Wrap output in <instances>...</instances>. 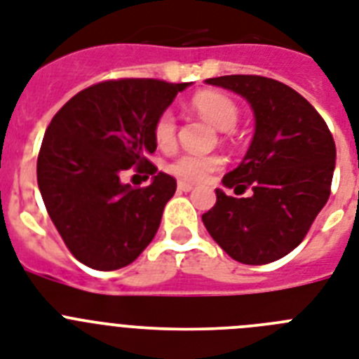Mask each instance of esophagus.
I'll use <instances>...</instances> for the list:
<instances>
[{
	"instance_id": "34e87169",
	"label": "esophagus",
	"mask_w": 359,
	"mask_h": 359,
	"mask_svg": "<svg viewBox=\"0 0 359 359\" xmlns=\"http://www.w3.org/2000/svg\"><path fill=\"white\" fill-rule=\"evenodd\" d=\"M177 188H179L180 191H191V189H194V184H189V182H184V180H179V184H177Z\"/></svg>"
}]
</instances>
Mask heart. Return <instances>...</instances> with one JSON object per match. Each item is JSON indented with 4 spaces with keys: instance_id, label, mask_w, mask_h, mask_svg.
<instances>
[{
    "instance_id": "1",
    "label": "heart",
    "mask_w": 359,
    "mask_h": 359,
    "mask_svg": "<svg viewBox=\"0 0 359 359\" xmlns=\"http://www.w3.org/2000/svg\"><path fill=\"white\" fill-rule=\"evenodd\" d=\"M191 107L195 113L213 123L221 131H230L236 128L239 120V107L228 95L217 91H203L191 98ZM177 133V118L171 109L162 111L155 120L153 135L158 147H170L175 142ZM222 165V158L217 155H194V153H182L168 164L165 170L173 177L188 182H201L210 173L217 171Z\"/></svg>"
}]
</instances>
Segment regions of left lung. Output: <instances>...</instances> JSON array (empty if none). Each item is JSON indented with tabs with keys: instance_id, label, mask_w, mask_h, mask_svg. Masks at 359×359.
<instances>
[{
	"instance_id": "left-lung-1",
	"label": "left lung",
	"mask_w": 359,
	"mask_h": 359,
	"mask_svg": "<svg viewBox=\"0 0 359 359\" xmlns=\"http://www.w3.org/2000/svg\"><path fill=\"white\" fill-rule=\"evenodd\" d=\"M241 95L254 111L255 131L245 158L215 189V206L203 215L208 233L231 259L266 264L290 254L327 204L336 144L325 120L297 91L255 74L208 78Z\"/></svg>"
}]
</instances>
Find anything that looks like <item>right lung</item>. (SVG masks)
<instances>
[{"instance_id":"right-lung-1","label":"right lung","mask_w":359,"mask_h":359,"mask_svg":"<svg viewBox=\"0 0 359 359\" xmlns=\"http://www.w3.org/2000/svg\"><path fill=\"white\" fill-rule=\"evenodd\" d=\"M189 83L122 78L74 95L50 120L38 155V188L71 254L95 270L133 263L155 237L177 180L156 171V116ZM129 167L152 175L146 189L123 185Z\"/></svg>"}]
</instances>
